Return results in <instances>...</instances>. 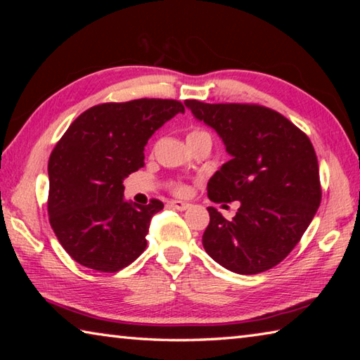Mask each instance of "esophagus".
<instances>
[{
  "label": "esophagus",
  "instance_id": "1",
  "mask_svg": "<svg viewBox=\"0 0 360 360\" xmlns=\"http://www.w3.org/2000/svg\"><path fill=\"white\" fill-rule=\"evenodd\" d=\"M169 206H172V208H174V210H178V211H184V210H187L188 206V203H186V202H181V200H172V202L168 203Z\"/></svg>",
  "mask_w": 360,
  "mask_h": 360
}]
</instances>
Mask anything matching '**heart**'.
Here are the masks:
<instances>
[{"mask_svg":"<svg viewBox=\"0 0 360 360\" xmlns=\"http://www.w3.org/2000/svg\"><path fill=\"white\" fill-rule=\"evenodd\" d=\"M198 133H205V131H202V130H192L191 133H188V136H192V135H198ZM174 192L176 193H179V195H184V193H187V186H184V184H178L174 187Z\"/></svg>","mask_w":360,"mask_h":360,"instance_id":"obj_1","label":"heart"}]
</instances>
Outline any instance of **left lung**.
Here are the masks:
<instances>
[{
  "mask_svg": "<svg viewBox=\"0 0 360 360\" xmlns=\"http://www.w3.org/2000/svg\"><path fill=\"white\" fill-rule=\"evenodd\" d=\"M186 106L217 131L231 155L208 182L210 200L240 202L230 221L210 206L205 251L240 275L270 270L297 246L321 205L311 141L283 114L260 105L186 100Z\"/></svg>",
  "mask_w": 360,
  "mask_h": 360,
  "instance_id": "8db88e82",
  "label": "left lung"
}]
</instances>
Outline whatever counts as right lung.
<instances>
[{
  "mask_svg": "<svg viewBox=\"0 0 360 360\" xmlns=\"http://www.w3.org/2000/svg\"><path fill=\"white\" fill-rule=\"evenodd\" d=\"M186 109L178 100L101 103L84 111L49 157V222L77 264L115 273L148 246L160 200L124 198V179L144 165V146L157 129Z\"/></svg>",
  "mask_w": 360,
  "mask_h": 360,
  "instance_id": "add662e5",
  "label": "right lung"
}]
</instances>
